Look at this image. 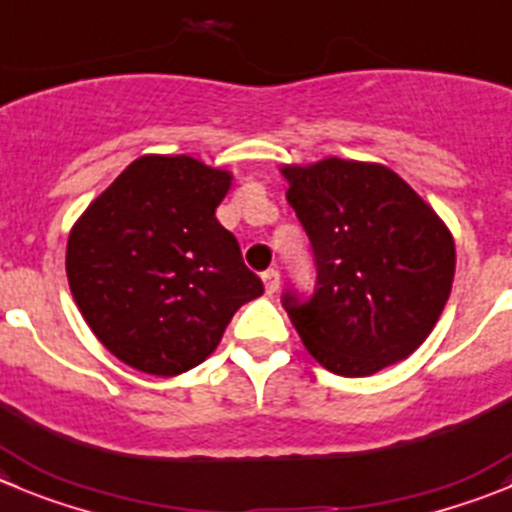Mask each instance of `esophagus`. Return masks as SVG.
Masks as SVG:
<instances>
[{"instance_id": "esophagus-1", "label": "esophagus", "mask_w": 512, "mask_h": 512, "mask_svg": "<svg viewBox=\"0 0 512 512\" xmlns=\"http://www.w3.org/2000/svg\"><path fill=\"white\" fill-rule=\"evenodd\" d=\"M262 283H265V293L267 295L278 293V288H280V272L278 270H265V272H262Z\"/></svg>"}]
</instances>
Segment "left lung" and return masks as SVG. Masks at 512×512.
I'll return each mask as SVG.
<instances>
[{"mask_svg": "<svg viewBox=\"0 0 512 512\" xmlns=\"http://www.w3.org/2000/svg\"><path fill=\"white\" fill-rule=\"evenodd\" d=\"M280 174L318 270L308 303L283 298L310 356L348 379L412 356L450 298V227L384 164L328 156Z\"/></svg>", "mask_w": 512, "mask_h": 512, "instance_id": "1", "label": "left lung"}]
</instances>
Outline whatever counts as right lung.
Returning <instances> with one entry per match:
<instances>
[{"mask_svg": "<svg viewBox=\"0 0 512 512\" xmlns=\"http://www.w3.org/2000/svg\"><path fill=\"white\" fill-rule=\"evenodd\" d=\"M232 174L191 156L128 164L73 224L70 293L118 361L179 376L214 353L234 310L262 295L214 212Z\"/></svg>", "mask_w": 512, "mask_h": 512, "instance_id": "1", "label": "right lung"}]
</instances>
